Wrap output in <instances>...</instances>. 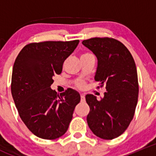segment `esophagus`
Listing matches in <instances>:
<instances>
[{"instance_id":"1","label":"esophagus","mask_w":156,"mask_h":156,"mask_svg":"<svg viewBox=\"0 0 156 156\" xmlns=\"http://www.w3.org/2000/svg\"><path fill=\"white\" fill-rule=\"evenodd\" d=\"M84 100H85V97H84V94H81V102H84Z\"/></svg>"}]
</instances>
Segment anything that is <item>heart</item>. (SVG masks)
<instances>
[{"label":"heart","instance_id":"1","mask_svg":"<svg viewBox=\"0 0 156 156\" xmlns=\"http://www.w3.org/2000/svg\"><path fill=\"white\" fill-rule=\"evenodd\" d=\"M90 55H92V54H91L90 53H88V52H86V53H84L82 55H81V57H84V56H90ZM77 87H79V88H82V87H84V84L83 82H78V84H77Z\"/></svg>","mask_w":156,"mask_h":156}]
</instances>
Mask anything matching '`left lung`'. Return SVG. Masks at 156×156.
<instances>
[{
	"mask_svg": "<svg viewBox=\"0 0 156 156\" xmlns=\"http://www.w3.org/2000/svg\"><path fill=\"white\" fill-rule=\"evenodd\" d=\"M82 44L97 56L94 79L106 89L100 100L86 95L87 125L98 137L115 139L125 131L134 115L139 93L136 64L126 47L114 38L93 37Z\"/></svg>",
	"mask_w": 156,
	"mask_h": 156,
	"instance_id": "1",
	"label": "left lung"
}]
</instances>
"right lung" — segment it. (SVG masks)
Wrapping results in <instances>:
<instances>
[{"mask_svg": "<svg viewBox=\"0 0 156 156\" xmlns=\"http://www.w3.org/2000/svg\"><path fill=\"white\" fill-rule=\"evenodd\" d=\"M79 41H44L26 45L16 59L11 94L20 118L32 133L45 140L60 137L68 130L81 100L75 90L57 94L50 88L55 75Z\"/></svg>", "mask_w": 156, "mask_h": 156, "instance_id": "add662e5", "label": "right lung"}]
</instances>
